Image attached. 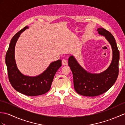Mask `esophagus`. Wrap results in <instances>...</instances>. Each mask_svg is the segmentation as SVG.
<instances>
[{"label":"esophagus","mask_w":125,"mask_h":125,"mask_svg":"<svg viewBox=\"0 0 125 125\" xmlns=\"http://www.w3.org/2000/svg\"><path fill=\"white\" fill-rule=\"evenodd\" d=\"M62 64L64 65H68V62H67V61H66V60H65V59L62 60Z\"/></svg>","instance_id":"obj_1"}]
</instances>
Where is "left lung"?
<instances>
[{
  "instance_id": "obj_1",
  "label": "left lung",
  "mask_w": 125,
  "mask_h": 125,
  "mask_svg": "<svg viewBox=\"0 0 125 125\" xmlns=\"http://www.w3.org/2000/svg\"><path fill=\"white\" fill-rule=\"evenodd\" d=\"M97 30L98 33L105 36L111 45L113 57L108 69L100 74H92L85 71L73 56L70 57L68 61L73 74L75 91L86 96H96L108 91L115 83L119 73V51L114 37L104 28H98Z\"/></svg>"
}]
</instances>
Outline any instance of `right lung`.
Returning a JSON list of instances; mask_svg holds the SVG:
<instances>
[{"label": "right lung", "mask_w": 125, "mask_h": 125, "mask_svg": "<svg viewBox=\"0 0 125 125\" xmlns=\"http://www.w3.org/2000/svg\"><path fill=\"white\" fill-rule=\"evenodd\" d=\"M27 29L28 27H25L12 38L6 54L5 60L8 79L13 87L20 93L36 96L44 94L50 90L55 74L62 65V61L59 60L52 62L42 73L37 77H29L22 74L17 68L14 51L20 34Z\"/></svg>", "instance_id": "1"}]
</instances>
